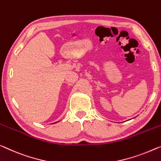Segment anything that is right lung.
I'll return each instance as SVG.
<instances>
[{
    "instance_id": "right-lung-1",
    "label": "right lung",
    "mask_w": 161,
    "mask_h": 161,
    "mask_svg": "<svg viewBox=\"0 0 161 161\" xmlns=\"http://www.w3.org/2000/svg\"><path fill=\"white\" fill-rule=\"evenodd\" d=\"M54 124H55V123H54Z\"/></svg>"
}]
</instances>
